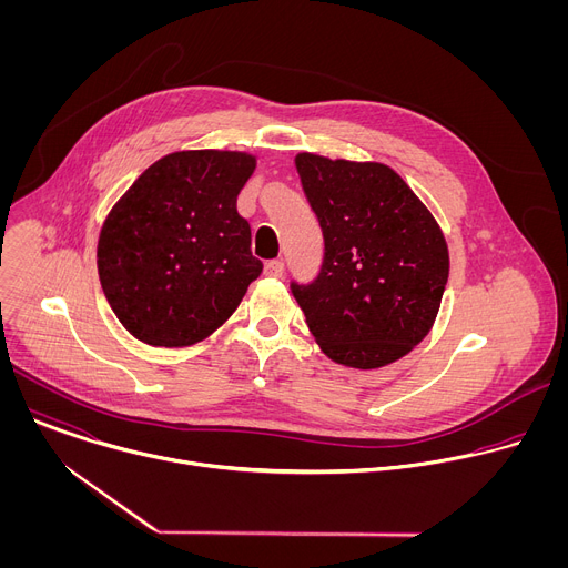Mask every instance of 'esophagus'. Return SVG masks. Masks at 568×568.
<instances>
[{
	"mask_svg": "<svg viewBox=\"0 0 568 568\" xmlns=\"http://www.w3.org/2000/svg\"><path fill=\"white\" fill-rule=\"evenodd\" d=\"M283 272H285L283 261H270V263H265V274H267V276H272V278H281V276H283Z\"/></svg>",
	"mask_w": 568,
	"mask_h": 568,
	"instance_id": "esophagus-1",
	"label": "esophagus"
}]
</instances>
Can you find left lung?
I'll use <instances>...</instances> for the list:
<instances>
[{"label":"left lung","mask_w":568,"mask_h":568,"mask_svg":"<svg viewBox=\"0 0 568 568\" xmlns=\"http://www.w3.org/2000/svg\"><path fill=\"white\" fill-rule=\"evenodd\" d=\"M296 171L323 233L316 278L290 283L312 337L353 368L404 357L432 331L447 285L440 226L384 164L301 152Z\"/></svg>","instance_id":"obj_1"}]
</instances>
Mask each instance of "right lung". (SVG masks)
Masks as SVG:
<instances>
[{
	"instance_id": "add662e5",
	"label": "right lung",
	"mask_w": 568,
	"mask_h": 568,
	"mask_svg": "<svg viewBox=\"0 0 568 568\" xmlns=\"http://www.w3.org/2000/svg\"><path fill=\"white\" fill-rule=\"evenodd\" d=\"M256 169L245 152H173L143 171L110 211L99 276L130 335L180 348L235 312L263 263L235 202Z\"/></svg>"
}]
</instances>
